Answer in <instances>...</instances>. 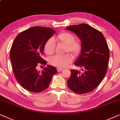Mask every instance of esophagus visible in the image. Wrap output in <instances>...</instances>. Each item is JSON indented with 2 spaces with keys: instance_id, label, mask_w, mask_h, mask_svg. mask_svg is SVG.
Returning a JSON list of instances; mask_svg holds the SVG:
<instances>
[{
  "instance_id": "1",
  "label": "esophagus",
  "mask_w": 120,
  "mask_h": 120,
  "mask_svg": "<svg viewBox=\"0 0 120 120\" xmlns=\"http://www.w3.org/2000/svg\"><path fill=\"white\" fill-rule=\"evenodd\" d=\"M57 71L58 72H60V71H62L63 70V68H57Z\"/></svg>"
}]
</instances>
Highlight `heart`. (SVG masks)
<instances>
[{
	"instance_id": "1",
	"label": "heart",
	"mask_w": 120,
	"mask_h": 120,
	"mask_svg": "<svg viewBox=\"0 0 120 120\" xmlns=\"http://www.w3.org/2000/svg\"><path fill=\"white\" fill-rule=\"evenodd\" d=\"M55 41L66 45V50L75 55H78L82 49V45L79 41L75 40V37L72 33L68 32L60 33L53 39L48 40L44 45V52L48 55H52L55 51ZM72 61V57L70 54L64 55H56L50 57V64L58 68H65Z\"/></svg>"
}]
</instances>
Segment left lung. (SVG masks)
<instances>
[{
	"instance_id": "1",
	"label": "left lung",
	"mask_w": 120,
	"mask_h": 120,
	"mask_svg": "<svg viewBox=\"0 0 120 120\" xmlns=\"http://www.w3.org/2000/svg\"><path fill=\"white\" fill-rule=\"evenodd\" d=\"M66 29L75 33L82 41L81 54L75 63L82 71L71 70L68 87L76 93H87L93 90L104 78L109 49L103 34L87 24L71 26Z\"/></svg>"
}]
</instances>
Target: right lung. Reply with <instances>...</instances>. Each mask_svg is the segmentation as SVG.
<instances>
[{
  "label": "right lung",
  "mask_w": 120,
  "mask_h": 120,
  "mask_svg": "<svg viewBox=\"0 0 120 120\" xmlns=\"http://www.w3.org/2000/svg\"><path fill=\"white\" fill-rule=\"evenodd\" d=\"M55 33L50 28L33 27L19 33L12 44L10 59L14 76L21 86L30 92L45 90L57 73L51 65L41 72L37 70L38 65L47 64L41 56L45 43Z\"/></svg>",
  "instance_id": "obj_1"
}]
</instances>
